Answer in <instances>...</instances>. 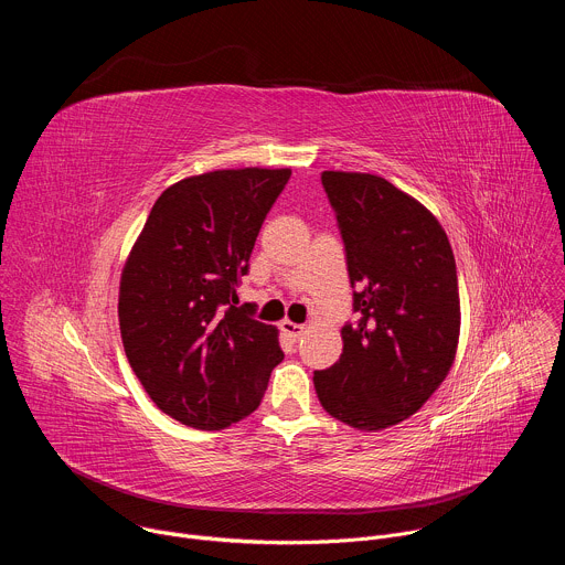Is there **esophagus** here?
I'll use <instances>...</instances> for the list:
<instances>
[{
	"label": "esophagus",
	"instance_id": "34e87169",
	"mask_svg": "<svg viewBox=\"0 0 565 565\" xmlns=\"http://www.w3.org/2000/svg\"><path fill=\"white\" fill-rule=\"evenodd\" d=\"M281 331H284L290 340H299V338L306 333V327H303V324H295V321H290V319H284V321H281Z\"/></svg>",
	"mask_w": 565,
	"mask_h": 565
}]
</instances>
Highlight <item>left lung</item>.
<instances>
[{
	"instance_id": "left-lung-1",
	"label": "left lung",
	"mask_w": 565,
	"mask_h": 565,
	"mask_svg": "<svg viewBox=\"0 0 565 565\" xmlns=\"http://www.w3.org/2000/svg\"><path fill=\"white\" fill-rule=\"evenodd\" d=\"M344 241L358 321L340 360L315 371L333 418L377 431L414 416L447 377L460 333L454 253L436 216L388 181L321 172Z\"/></svg>"
}]
</instances>
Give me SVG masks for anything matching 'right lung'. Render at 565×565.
<instances>
[{"label":"right lung","instance_id":"1","mask_svg":"<svg viewBox=\"0 0 565 565\" xmlns=\"http://www.w3.org/2000/svg\"><path fill=\"white\" fill-rule=\"evenodd\" d=\"M290 170H218L153 203L120 279L127 360L160 412L196 429L250 416L284 360L238 281Z\"/></svg>","mask_w":565,"mask_h":565}]
</instances>
